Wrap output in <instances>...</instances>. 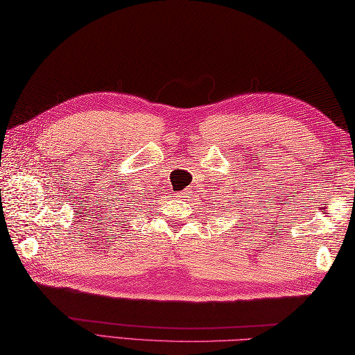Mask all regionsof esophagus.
I'll use <instances>...</instances> for the list:
<instances>
[{
    "instance_id": "1",
    "label": "esophagus",
    "mask_w": 355,
    "mask_h": 355,
    "mask_svg": "<svg viewBox=\"0 0 355 355\" xmlns=\"http://www.w3.org/2000/svg\"><path fill=\"white\" fill-rule=\"evenodd\" d=\"M177 197H178V198H187V197H189V191L184 189V191H182V192H178Z\"/></svg>"
}]
</instances>
